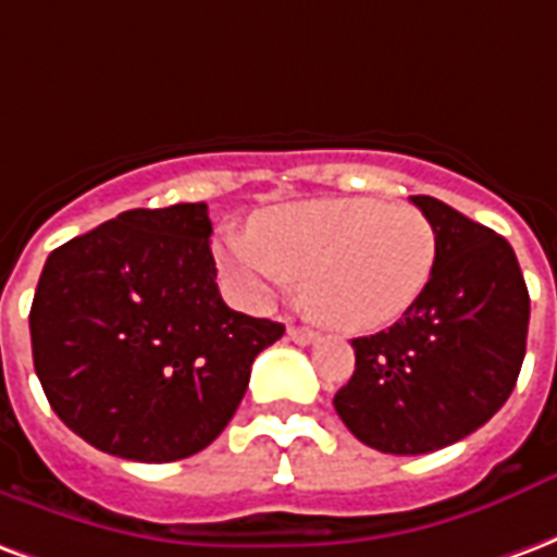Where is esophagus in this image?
I'll list each match as a JSON object with an SVG mask.
<instances>
[{"label":"esophagus","instance_id":"obj_1","mask_svg":"<svg viewBox=\"0 0 557 557\" xmlns=\"http://www.w3.org/2000/svg\"><path fill=\"white\" fill-rule=\"evenodd\" d=\"M287 338L296 341V344H314V341H318V332L308 326H290L287 329Z\"/></svg>","mask_w":557,"mask_h":557}]
</instances>
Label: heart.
I'll list each match as a JSON object with an SVG mask.
<instances>
[{
  "instance_id": "obj_1",
  "label": "heart",
  "mask_w": 557,
  "mask_h": 557,
  "mask_svg": "<svg viewBox=\"0 0 557 557\" xmlns=\"http://www.w3.org/2000/svg\"><path fill=\"white\" fill-rule=\"evenodd\" d=\"M440 239L430 219L376 198H318L263 210L251 234L228 231L216 263L246 308H267L302 278L311 314L341 332L392 326L436 273Z\"/></svg>"
}]
</instances>
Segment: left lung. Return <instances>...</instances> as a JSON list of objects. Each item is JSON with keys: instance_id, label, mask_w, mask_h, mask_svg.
Listing matches in <instances>:
<instances>
[{"instance_id": "1", "label": "left lung", "mask_w": 557, "mask_h": 557, "mask_svg": "<svg viewBox=\"0 0 557 557\" xmlns=\"http://www.w3.org/2000/svg\"><path fill=\"white\" fill-rule=\"evenodd\" d=\"M440 239L428 290L395 326L352 341L335 412L383 454H430L505 407L529 338V287L510 243L440 198L412 195Z\"/></svg>"}]
</instances>
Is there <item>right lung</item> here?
<instances>
[{
  "mask_svg": "<svg viewBox=\"0 0 557 557\" xmlns=\"http://www.w3.org/2000/svg\"><path fill=\"white\" fill-rule=\"evenodd\" d=\"M207 205L127 210L52 251L32 359L64 424L136 462L193 457L225 430L282 323L225 306Z\"/></svg>",
  "mask_w": 557,
  "mask_h": 557,
  "instance_id": "1",
  "label": "right lung"
}]
</instances>
